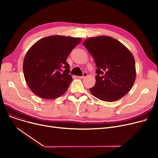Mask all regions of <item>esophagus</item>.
I'll return each mask as SVG.
<instances>
[{"label": "esophagus", "mask_w": 158, "mask_h": 158, "mask_svg": "<svg viewBox=\"0 0 158 158\" xmlns=\"http://www.w3.org/2000/svg\"><path fill=\"white\" fill-rule=\"evenodd\" d=\"M87 76H88L87 72H84L83 73H82V76H78V77L80 78V79H83V78L87 77Z\"/></svg>", "instance_id": "esophagus-1"}]
</instances>
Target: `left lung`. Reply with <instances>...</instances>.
I'll return each mask as SVG.
<instances>
[{"label":"left lung","mask_w":158,"mask_h":158,"mask_svg":"<svg viewBox=\"0 0 158 158\" xmlns=\"http://www.w3.org/2000/svg\"><path fill=\"white\" fill-rule=\"evenodd\" d=\"M83 45L94 58L96 82L90 92L101 101L113 102L126 95L136 79L134 57L120 41L110 36L89 38Z\"/></svg>","instance_id":"8db88e82"}]
</instances>
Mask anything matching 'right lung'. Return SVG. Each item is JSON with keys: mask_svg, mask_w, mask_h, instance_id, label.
Returning a JSON list of instances; mask_svg holds the SVG:
<instances>
[{"mask_svg": "<svg viewBox=\"0 0 158 158\" xmlns=\"http://www.w3.org/2000/svg\"><path fill=\"white\" fill-rule=\"evenodd\" d=\"M80 38L50 36L38 40L25 56L23 71L29 88L46 99L63 95L72 80L66 60Z\"/></svg>", "mask_w": 158, "mask_h": 158, "instance_id": "add662e5", "label": "right lung"}]
</instances>
